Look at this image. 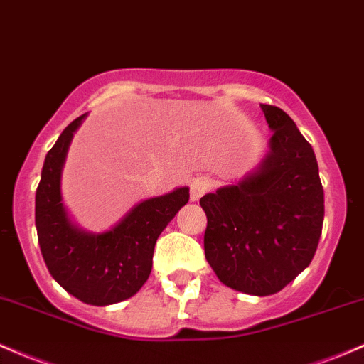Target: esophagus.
Segmentation results:
<instances>
[{"label":"esophagus","mask_w":364,"mask_h":364,"mask_svg":"<svg viewBox=\"0 0 364 364\" xmlns=\"http://www.w3.org/2000/svg\"><path fill=\"white\" fill-rule=\"evenodd\" d=\"M209 190V183L205 179L198 178L195 181H191L190 185V200L191 202H198L202 198V195Z\"/></svg>","instance_id":"34e87169"}]
</instances>
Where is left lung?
Returning a JSON list of instances; mask_svg holds the SVG:
<instances>
[{"label": "left lung", "mask_w": 364, "mask_h": 364, "mask_svg": "<svg viewBox=\"0 0 364 364\" xmlns=\"http://www.w3.org/2000/svg\"><path fill=\"white\" fill-rule=\"evenodd\" d=\"M273 136L259 166L200 198L205 259L226 287L277 294L313 261L325 197L316 155L282 109L261 105Z\"/></svg>", "instance_id": "8db88e82"}]
</instances>
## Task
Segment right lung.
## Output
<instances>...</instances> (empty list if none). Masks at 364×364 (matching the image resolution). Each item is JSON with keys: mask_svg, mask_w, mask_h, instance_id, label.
Listing matches in <instances>:
<instances>
[{"mask_svg": "<svg viewBox=\"0 0 364 364\" xmlns=\"http://www.w3.org/2000/svg\"><path fill=\"white\" fill-rule=\"evenodd\" d=\"M86 114L72 121L46 154L36 190V230L50 274L67 292L91 306L126 301L145 285L155 242L188 202L190 188L136 203L110 230L93 233L72 223L62 198V169L74 133Z\"/></svg>", "mask_w": 364, "mask_h": 364, "instance_id": "add662e5", "label": "right lung"}]
</instances>
